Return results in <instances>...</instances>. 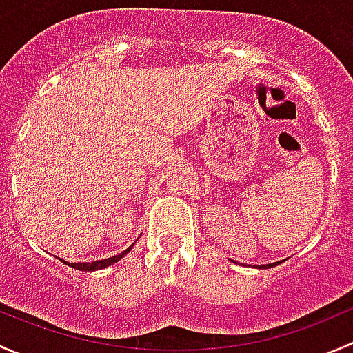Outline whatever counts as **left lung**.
<instances>
[{"mask_svg": "<svg viewBox=\"0 0 353 353\" xmlns=\"http://www.w3.org/2000/svg\"><path fill=\"white\" fill-rule=\"evenodd\" d=\"M279 263H282V261H275V263H268V265H260L258 268H270V267H275V265H279Z\"/></svg>", "mask_w": 353, "mask_h": 353, "instance_id": "8db88e82", "label": "left lung"}]
</instances>
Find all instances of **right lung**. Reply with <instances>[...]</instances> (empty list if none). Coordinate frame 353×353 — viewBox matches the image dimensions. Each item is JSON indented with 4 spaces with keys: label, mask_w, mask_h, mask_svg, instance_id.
I'll use <instances>...</instances> for the list:
<instances>
[{
    "label": "right lung",
    "mask_w": 353,
    "mask_h": 353,
    "mask_svg": "<svg viewBox=\"0 0 353 353\" xmlns=\"http://www.w3.org/2000/svg\"><path fill=\"white\" fill-rule=\"evenodd\" d=\"M132 246H129V248H127V250H123V252L119 253V255H114V256H110V258H103V260H98V261H92V263H90V261H83V263H69V261L63 260V258H59V260H63L64 263H68L69 267L76 268V270H83V272L101 270V268H107L108 265H114V263H117L119 260H122V258L125 256L127 253L130 252V250H132Z\"/></svg>",
    "instance_id": "obj_1"
}]
</instances>
